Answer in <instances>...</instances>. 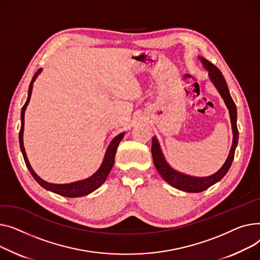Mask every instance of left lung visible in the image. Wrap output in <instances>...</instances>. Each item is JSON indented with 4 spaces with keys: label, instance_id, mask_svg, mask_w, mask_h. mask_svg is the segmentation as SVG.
Segmentation results:
<instances>
[{
    "label": "left lung",
    "instance_id": "left-lung-1",
    "mask_svg": "<svg viewBox=\"0 0 260 260\" xmlns=\"http://www.w3.org/2000/svg\"><path fill=\"white\" fill-rule=\"evenodd\" d=\"M197 58L201 60V63L203 64V67L208 71L210 81L217 89V91L219 92L220 96L222 98V100L226 106V108L229 110V114H230L232 132H233V142H232L230 152H229V155H228L224 164L222 165V167L217 172H215L212 175L205 176V177L191 176V175H188L185 173H181L179 171H176L169 165V162L167 161V159L162 153V150L160 148V145L158 143V140L156 139V136H153V139H152V147H151L152 157H153L154 166L156 168V170L158 171V173L160 174V176L164 178V180L167 181L168 184L171 185L172 187H174L180 191L190 192V193H200V192L207 190L211 186L218 182L226 174V172L229 171V169H230V167L232 165L235 149H236L237 143H238V130H237V125H236L237 110H236L235 103L230 95V91H229V89H228L223 75L221 74V72L219 71V69L216 66L210 63L209 60L206 59L205 57L197 56Z\"/></svg>",
    "mask_w": 260,
    "mask_h": 260
}]
</instances>
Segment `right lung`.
Segmentation results:
<instances>
[{
  "label": "right lung",
  "mask_w": 260,
  "mask_h": 260,
  "mask_svg": "<svg viewBox=\"0 0 260 260\" xmlns=\"http://www.w3.org/2000/svg\"><path fill=\"white\" fill-rule=\"evenodd\" d=\"M42 70H43L42 68L38 70V72L34 76L31 83H30L29 89H28L27 101H26L25 105L23 106L22 111H21V130H20V134H19V142H20V147H21V151H22L24 160L26 162V166L28 168V170L30 171V173H31L34 178L38 181V184L41 185L44 189L51 191V192H53L55 194H58L60 196H65V197H81V196L88 195L91 192L95 191L98 188H100L104 184L105 180L107 179V177H108V174L110 173L112 167H113V164H114V157H115V153H116V149H117L120 141L123 140L125 132L116 135L114 139L110 142L108 148H107V150H106L104 159H103L100 168L96 170V172L93 173L91 176H89L85 179H82V180L70 182V184H51V182L45 181L44 179H42L35 172V170L32 169V167L30 166V162H29L28 157L26 155V151H25L24 142H23L25 111H26V108H27V106L29 104L30 98H31L34 83L37 80L38 76L40 75V73L42 72Z\"/></svg>",
  "instance_id": "obj_1"
}]
</instances>
